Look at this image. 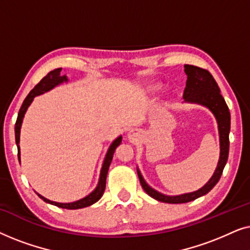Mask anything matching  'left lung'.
Instances as JSON below:
<instances>
[{"instance_id": "1", "label": "left lung", "mask_w": 250, "mask_h": 250, "mask_svg": "<svg viewBox=\"0 0 250 250\" xmlns=\"http://www.w3.org/2000/svg\"><path fill=\"white\" fill-rule=\"evenodd\" d=\"M184 71L188 75L187 85L183 92L184 100L204 104L213 111V114L215 115L218 123L221 153L216 170H215L214 175L211 176V179L208 181L207 184H205L200 190L196 191V192L181 194V196L169 197L157 192V191L151 189L146 183L141 173L138 170L139 180L143 190L150 197H152L153 199L167 204L189 203V201H192L209 192L215 187V184L221 179L224 166L228 162L229 146H230V141H229V133H230V111H229L228 105L225 104L224 98L221 95L220 87H218L216 81L214 80V77L211 76L209 71L204 69V68L192 66V64H184Z\"/></svg>"}]
</instances>
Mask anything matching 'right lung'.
<instances>
[{
    "label": "right lung",
    "instance_id": "right-lung-1",
    "mask_svg": "<svg viewBox=\"0 0 250 250\" xmlns=\"http://www.w3.org/2000/svg\"><path fill=\"white\" fill-rule=\"evenodd\" d=\"M60 71H61V68H57V69L50 71V73L47 74L45 77H43L42 80L40 81L39 84L35 85V87H34L33 90L29 92V94L27 95L26 99L22 102V105H21V108H20L18 117H17L16 125H15L16 143H17V146H18V159H19V162H20L19 136H20V127H21L23 115H25L27 108L29 107V104H32L33 99L35 98L36 95L42 94V93H44V92L49 91V90H51V88H53L54 86H57L58 84H60V83H62V82L67 81L66 76H60ZM121 142H122V136H119V138L116 139L115 141L111 143L110 148H109L108 152H107V156H105V158H104V165H102V169H101V173H100V180H99L98 187L95 188V190L93 191V192L88 194V196H86L81 200L75 201V203H69V204H61V203H56V201H51V200L46 199V198H44V197L41 196V194L37 193V194H39V197L41 198V199H43L44 201H45V203L54 205V206L60 207V208H66V209H80V208L91 206V205L97 203V201L100 199V198L102 197V194H104V192L105 180H107V174H108L109 166H110V163L112 160V156H114L115 149L117 148L119 145H121Z\"/></svg>",
    "mask_w": 250,
    "mask_h": 250
}]
</instances>
